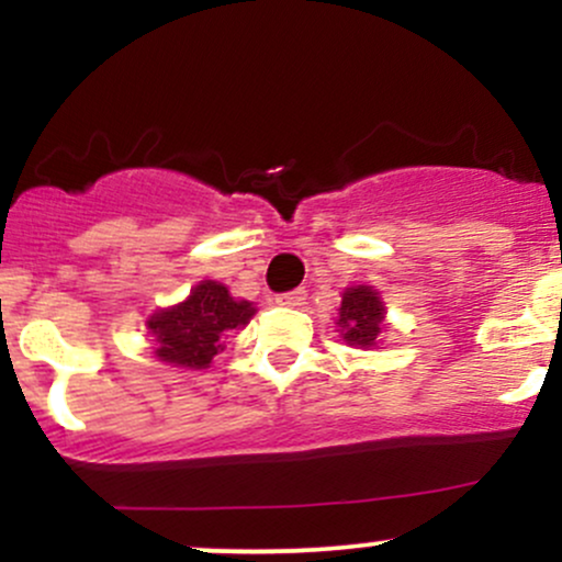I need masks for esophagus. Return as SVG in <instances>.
<instances>
[{"label": "esophagus", "mask_w": 562, "mask_h": 562, "mask_svg": "<svg viewBox=\"0 0 562 562\" xmlns=\"http://www.w3.org/2000/svg\"><path fill=\"white\" fill-rule=\"evenodd\" d=\"M303 301H306V290H301V288L277 295V303H280V306H301Z\"/></svg>", "instance_id": "esophagus-1"}]
</instances>
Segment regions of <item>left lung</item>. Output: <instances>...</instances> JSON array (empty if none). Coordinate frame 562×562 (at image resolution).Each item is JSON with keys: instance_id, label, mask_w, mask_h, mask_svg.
<instances>
[{"instance_id": "1", "label": "left lung", "mask_w": 562, "mask_h": 562, "mask_svg": "<svg viewBox=\"0 0 562 562\" xmlns=\"http://www.w3.org/2000/svg\"><path fill=\"white\" fill-rule=\"evenodd\" d=\"M385 301L372 285H351L340 293L338 327L344 344L351 348H370L383 346V335L389 333V322H385Z\"/></svg>"}]
</instances>
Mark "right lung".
Wrapping results in <instances>:
<instances>
[{
	"label": "right lung",
	"mask_w": 562,
	"mask_h": 562,
	"mask_svg": "<svg viewBox=\"0 0 562 562\" xmlns=\"http://www.w3.org/2000/svg\"><path fill=\"white\" fill-rule=\"evenodd\" d=\"M256 306L235 299L227 285L200 280L184 301L158 308L145 327L156 340L158 362L182 370H209L218 351H224L232 330H243L254 319Z\"/></svg>",
	"instance_id": "1"
}]
</instances>
